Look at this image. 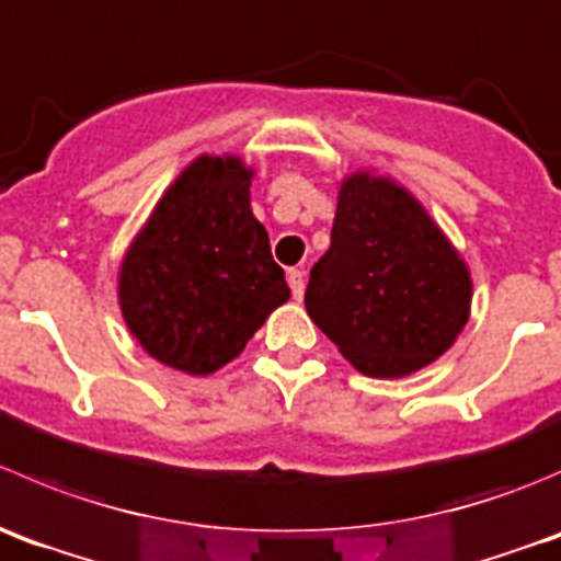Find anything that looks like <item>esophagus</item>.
<instances>
[{"instance_id":"34e87169","label":"esophagus","mask_w":561,"mask_h":561,"mask_svg":"<svg viewBox=\"0 0 561 561\" xmlns=\"http://www.w3.org/2000/svg\"><path fill=\"white\" fill-rule=\"evenodd\" d=\"M288 286H291L294 299H302V294H305V273H302V270H288Z\"/></svg>"}]
</instances>
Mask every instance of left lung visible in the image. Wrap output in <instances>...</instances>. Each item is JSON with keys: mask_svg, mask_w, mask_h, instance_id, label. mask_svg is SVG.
<instances>
[{"mask_svg": "<svg viewBox=\"0 0 561 561\" xmlns=\"http://www.w3.org/2000/svg\"><path fill=\"white\" fill-rule=\"evenodd\" d=\"M305 308L365 376L401 379L439 359L469 321L471 273L417 196L392 176H343L330 251Z\"/></svg>", "mask_w": 561, "mask_h": 561, "instance_id": "obj_1", "label": "left lung"}]
</instances>
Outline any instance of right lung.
I'll list each match as a JSON object with an SVG mask.
<instances>
[{
	"label": "right lung",
	"instance_id": "add662e5",
	"mask_svg": "<svg viewBox=\"0 0 561 561\" xmlns=\"http://www.w3.org/2000/svg\"><path fill=\"white\" fill-rule=\"evenodd\" d=\"M253 174L240 154H198L122 256L116 299L127 330L182 374L207 376L240 357L291 294L251 209Z\"/></svg>",
	"mask_w": 561,
	"mask_h": 561
}]
</instances>
